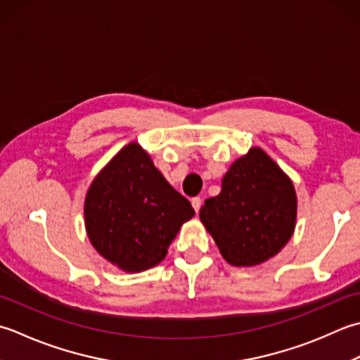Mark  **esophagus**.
Instances as JSON below:
<instances>
[{"label": "esophagus", "mask_w": 360, "mask_h": 360, "mask_svg": "<svg viewBox=\"0 0 360 360\" xmlns=\"http://www.w3.org/2000/svg\"><path fill=\"white\" fill-rule=\"evenodd\" d=\"M191 203H193V208H194L195 212L200 211V207H202V199H200V197H194V199L191 200Z\"/></svg>", "instance_id": "obj_1"}]
</instances>
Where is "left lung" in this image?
Segmentation results:
<instances>
[{
    "label": "left lung",
    "instance_id": "left-lung-1",
    "mask_svg": "<svg viewBox=\"0 0 360 360\" xmlns=\"http://www.w3.org/2000/svg\"><path fill=\"white\" fill-rule=\"evenodd\" d=\"M200 221L226 262L236 267L258 266L292 236L295 189L266 152L252 148L224 175L221 194L205 200Z\"/></svg>",
    "mask_w": 360,
    "mask_h": 360
}]
</instances>
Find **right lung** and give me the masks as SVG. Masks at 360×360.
I'll list each match as a JSON object with an SVG mask.
<instances>
[{
	"label": "right lung",
	"mask_w": 360,
	"mask_h": 360,
	"mask_svg": "<svg viewBox=\"0 0 360 360\" xmlns=\"http://www.w3.org/2000/svg\"><path fill=\"white\" fill-rule=\"evenodd\" d=\"M84 214L88 239L98 253L124 272L136 274L165 259L194 210L141 146L130 143L93 180Z\"/></svg>",
	"instance_id": "add662e5"
}]
</instances>
